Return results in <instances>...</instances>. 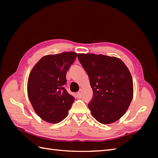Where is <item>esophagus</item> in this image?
Returning a JSON list of instances; mask_svg holds the SVG:
<instances>
[{
  "instance_id": "34e87169",
  "label": "esophagus",
  "mask_w": 158,
  "mask_h": 158,
  "mask_svg": "<svg viewBox=\"0 0 158 158\" xmlns=\"http://www.w3.org/2000/svg\"><path fill=\"white\" fill-rule=\"evenodd\" d=\"M77 97L78 98H81V92H79L77 93Z\"/></svg>"
}]
</instances>
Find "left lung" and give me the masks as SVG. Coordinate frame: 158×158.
<instances>
[{
  "label": "left lung",
  "instance_id": "1",
  "mask_svg": "<svg viewBox=\"0 0 158 158\" xmlns=\"http://www.w3.org/2000/svg\"><path fill=\"white\" fill-rule=\"evenodd\" d=\"M80 63L89 76L94 97L88 107L92 115L102 124L119 119L133 98V81L122 60L94 53H78Z\"/></svg>",
  "mask_w": 158,
  "mask_h": 158
}]
</instances>
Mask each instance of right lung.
I'll list each match as a JSON object with an SVG mask.
<instances>
[{"label":"right lung","mask_w":158,"mask_h":158,"mask_svg":"<svg viewBox=\"0 0 158 158\" xmlns=\"http://www.w3.org/2000/svg\"><path fill=\"white\" fill-rule=\"evenodd\" d=\"M73 52L43 56L28 77L27 92L30 102L39 117L52 123L66 118L75 98L64 88L66 72L77 58Z\"/></svg>","instance_id":"1"}]
</instances>
